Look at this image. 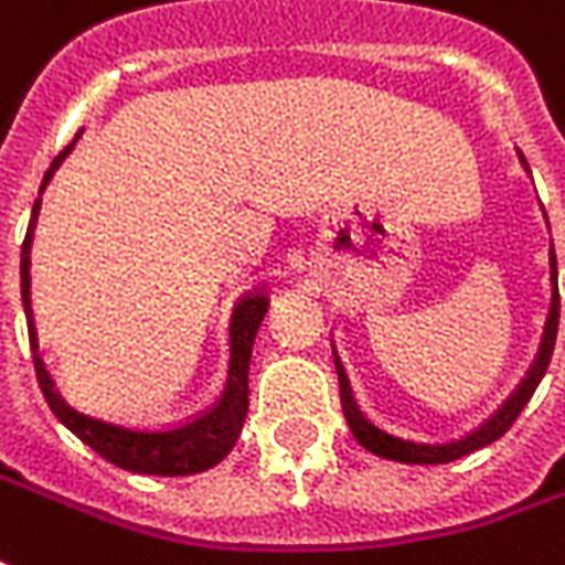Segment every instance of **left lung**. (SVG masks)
<instances>
[{"label":"left lung","instance_id":"obj_1","mask_svg":"<svg viewBox=\"0 0 565 565\" xmlns=\"http://www.w3.org/2000/svg\"><path fill=\"white\" fill-rule=\"evenodd\" d=\"M551 266H554V302H551V315H547V327H544L542 349H539V358L535 364L530 366L526 379L516 385V392L502 404V409L495 416H489L480 428H475L471 434H465L459 440H449V444H416V440H406V437H397V434H388L385 428H379L373 422L366 419L364 413L358 409L354 397H351L349 379L342 373V364L337 358V373H339V397H342V409H345V419H349V428L354 434V440L361 444L370 452H376L382 459L404 461V465H444V461H456L475 449H483L492 440H499L511 425L520 416V409L530 404V397L539 388L544 370L551 364V354H554V342H557V323H559V290H557V256L551 254Z\"/></svg>","mask_w":565,"mask_h":565}]
</instances>
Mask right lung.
<instances>
[{"label": "right lung", "instance_id": "obj_1", "mask_svg": "<svg viewBox=\"0 0 565 565\" xmlns=\"http://www.w3.org/2000/svg\"><path fill=\"white\" fill-rule=\"evenodd\" d=\"M73 143L63 149L57 159L51 161V171L45 173L49 186L51 173L57 171V164L66 159V152ZM39 204L35 199L33 216H30V228L21 247V294H23V311H26V330H30V349H33V366L39 388L49 401L51 413L76 434L82 444H88L94 452H100L106 461H113L125 471L134 475H159V477H180V475H199L204 468H211L220 459H226L228 449L235 447L238 434H242L244 416H247V370H250V349H254V337L259 330V321L269 309V299L263 294H247L235 309V321H232V366H228V385L226 394L220 397V404L204 409L199 416L177 425H164V428H134V425H121V422L97 419L88 413H78L76 406H70L61 394L54 392L49 370L39 358V345H35V327L33 311H30V244H33V226L39 216Z\"/></svg>", "mask_w": 565, "mask_h": 565}]
</instances>
